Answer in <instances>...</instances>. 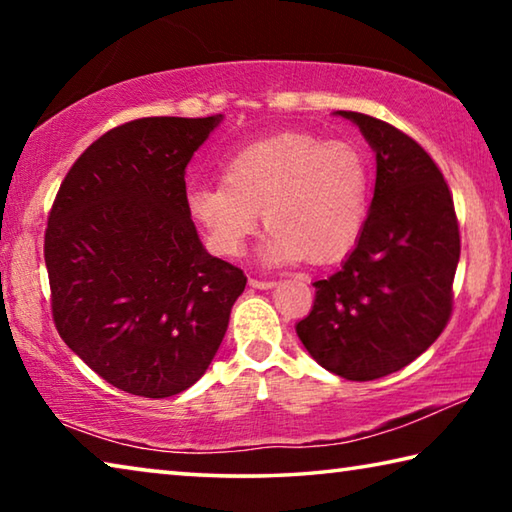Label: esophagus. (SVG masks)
<instances>
[{"instance_id": "34e87169", "label": "esophagus", "mask_w": 512, "mask_h": 512, "mask_svg": "<svg viewBox=\"0 0 512 512\" xmlns=\"http://www.w3.org/2000/svg\"><path fill=\"white\" fill-rule=\"evenodd\" d=\"M248 284H250V287H253V289H271L275 282H273V280H257V277H250Z\"/></svg>"}]
</instances>
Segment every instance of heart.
<instances>
[{"label":"heart","instance_id":"b5f03b06","mask_svg":"<svg viewBox=\"0 0 512 512\" xmlns=\"http://www.w3.org/2000/svg\"><path fill=\"white\" fill-rule=\"evenodd\" d=\"M370 189V160L359 144L287 131L230 155L221 183L189 189L187 207L223 257L244 253L262 212L266 259L329 264L361 237Z\"/></svg>","mask_w":512,"mask_h":512}]
</instances>
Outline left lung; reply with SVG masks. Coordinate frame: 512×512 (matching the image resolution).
I'll use <instances>...</instances> for the list:
<instances>
[{"label":"left lung","instance_id":"left-lung-1","mask_svg":"<svg viewBox=\"0 0 512 512\" xmlns=\"http://www.w3.org/2000/svg\"><path fill=\"white\" fill-rule=\"evenodd\" d=\"M377 155L375 196L357 246L296 325L320 366L372 381L409 366L443 334L454 309L461 232L443 171L388 121L341 110Z\"/></svg>","mask_w":512,"mask_h":512}]
</instances>
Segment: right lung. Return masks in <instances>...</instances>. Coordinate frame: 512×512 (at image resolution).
Returning <instances> with one entry per match:
<instances>
[{"mask_svg": "<svg viewBox=\"0 0 512 512\" xmlns=\"http://www.w3.org/2000/svg\"><path fill=\"white\" fill-rule=\"evenodd\" d=\"M221 115L142 117L110 128L72 164L51 205V316L108 384L151 397L205 375L246 289L189 219L185 167Z\"/></svg>", "mask_w": 512, "mask_h": 512, "instance_id": "1", "label": "right lung"}]
</instances>
